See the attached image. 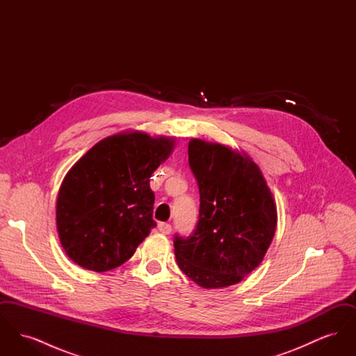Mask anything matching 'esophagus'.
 <instances>
[{
    "label": "esophagus",
    "instance_id": "esophagus-1",
    "mask_svg": "<svg viewBox=\"0 0 356 356\" xmlns=\"http://www.w3.org/2000/svg\"><path fill=\"white\" fill-rule=\"evenodd\" d=\"M157 228H159V231H160L161 234H164V235H170V232H172V225L168 224V222H160V224L157 225Z\"/></svg>",
    "mask_w": 356,
    "mask_h": 356
}]
</instances>
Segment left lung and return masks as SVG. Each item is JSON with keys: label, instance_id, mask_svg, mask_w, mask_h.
I'll use <instances>...</instances> for the list:
<instances>
[{"label": "left lung", "instance_id": "obj_1", "mask_svg": "<svg viewBox=\"0 0 356 356\" xmlns=\"http://www.w3.org/2000/svg\"><path fill=\"white\" fill-rule=\"evenodd\" d=\"M188 161L199 192V220L175 235L180 270L203 288L236 284L261 263L276 229V205L254 161L220 144L193 138Z\"/></svg>", "mask_w": 356, "mask_h": 356}]
</instances>
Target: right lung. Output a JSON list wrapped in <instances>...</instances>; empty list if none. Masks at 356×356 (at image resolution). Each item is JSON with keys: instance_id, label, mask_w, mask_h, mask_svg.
<instances>
[{"instance_id": "1", "label": "right lung", "mask_w": 356, "mask_h": 356, "mask_svg": "<svg viewBox=\"0 0 356 356\" xmlns=\"http://www.w3.org/2000/svg\"><path fill=\"white\" fill-rule=\"evenodd\" d=\"M175 141L140 132L111 136L70 168L57 197L56 222L63 248L80 267L113 270L135 254L153 220V172Z\"/></svg>"}]
</instances>
